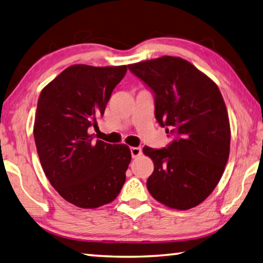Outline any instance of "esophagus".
<instances>
[{
	"label": "esophagus",
	"mask_w": 263,
	"mask_h": 263,
	"mask_svg": "<svg viewBox=\"0 0 263 263\" xmlns=\"http://www.w3.org/2000/svg\"><path fill=\"white\" fill-rule=\"evenodd\" d=\"M130 153H132V157L135 159V158L140 157L142 155V148L141 147H130Z\"/></svg>",
	"instance_id": "1"
}]
</instances>
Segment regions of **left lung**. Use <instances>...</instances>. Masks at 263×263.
<instances>
[{
    "label": "left lung",
    "instance_id": "8db88e82",
    "mask_svg": "<svg viewBox=\"0 0 263 263\" xmlns=\"http://www.w3.org/2000/svg\"><path fill=\"white\" fill-rule=\"evenodd\" d=\"M155 93V116L175 136L163 148L143 147L155 170L151 196L185 211L209 197L223 174L230 152V123L219 87L185 59L162 56L128 65Z\"/></svg>",
    "mask_w": 263,
    "mask_h": 263
}]
</instances>
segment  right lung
<instances>
[{
    "label": "right lung",
    "mask_w": 263,
    "mask_h": 263,
    "mask_svg": "<svg viewBox=\"0 0 263 263\" xmlns=\"http://www.w3.org/2000/svg\"><path fill=\"white\" fill-rule=\"evenodd\" d=\"M126 72V65L78 64L40 93L33 129L40 162L59 195L81 209L110 204L125 184L129 147L93 141L88 130Z\"/></svg>",
    "instance_id": "add662e5"
}]
</instances>
